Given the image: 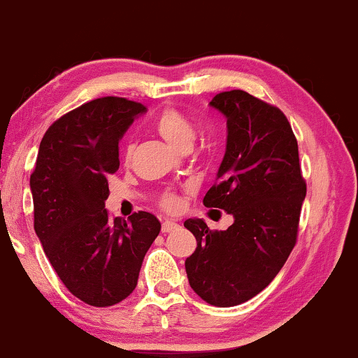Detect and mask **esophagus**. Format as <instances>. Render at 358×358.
I'll return each instance as SVG.
<instances>
[{
  "mask_svg": "<svg viewBox=\"0 0 358 358\" xmlns=\"http://www.w3.org/2000/svg\"><path fill=\"white\" fill-rule=\"evenodd\" d=\"M176 228H178V223H176V221H173V220H165L164 223H162V233H170Z\"/></svg>",
  "mask_w": 358,
  "mask_h": 358,
  "instance_id": "34e87169",
  "label": "esophagus"
}]
</instances>
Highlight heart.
<instances>
[{
    "mask_svg": "<svg viewBox=\"0 0 358 358\" xmlns=\"http://www.w3.org/2000/svg\"><path fill=\"white\" fill-rule=\"evenodd\" d=\"M155 130L170 147L176 148V150L192 147L194 140L193 122L187 115L182 114V112L176 110V108H165L162 112L155 122ZM132 148V145H129L127 155H130ZM176 205H178V200H176L173 194H166L164 198V206L169 208V210H173Z\"/></svg>",
    "mask_w": 358,
    "mask_h": 358,
    "instance_id": "1",
    "label": "heart"
}]
</instances>
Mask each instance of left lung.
Returning a JSON list of instances; mask_svg holds the SVG:
<instances>
[{
  "label": "left lung",
  "instance_id": "left-lung-1",
  "mask_svg": "<svg viewBox=\"0 0 358 358\" xmlns=\"http://www.w3.org/2000/svg\"><path fill=\"white\" fill-rule=\"evenodd\" d=\"M210 106L226 117L228 137L216 183L203 205L233 216L224 231L201 218L185 221L196 250L185 261L189 286L203 301L231 307L273 280L291 255L306 182L291 124L278 107L244 90L221 92Z\"/></svg>",
  "mask_w": 358,
  "mask_h": 358
}]
</instances>
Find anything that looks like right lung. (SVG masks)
I'll return each mask as SVG.
<instances>
[{"instance_id":"right-lung-1","label":"right lung","mask_w":358,"mask_h":358,"mask_svg":"<svg viewBox=\"0 0 358 358\" xmlns=\"http://www.w3.org/2000/svg\"><path fill=\"white\" fill-rule=\"evenodd\" d=\"M143 112L138 102L102 97L62 115L41 140L29 180L34 231L49 262L64 286L94 307L119 304L134 292L162 228L152 213L125 221L106 210L119 142Z\"/></svg>"}]
</instances>
